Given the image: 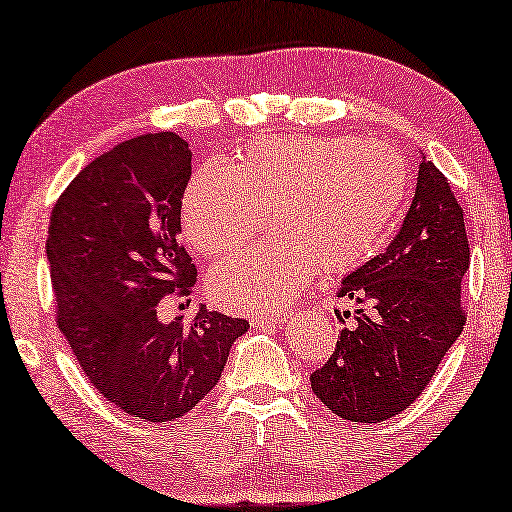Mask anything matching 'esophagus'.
<instances>
[{
	"label": "esophagus",
	"mask_w": 512,
	"mask_h": 512,
	"mask_svg": "<svg viewBox=\"0 0 512 512\" xmlns=\"http://www.w3.org/2000/svg\"><path fill=\"white\" fill-rule=\"evenodd\" d=\"M288 313L286 311H279V313H265V316H256L251 320V325L254 327H270V325H277V322L286 320Z\"/></svg>",
	"instance_id": "1"
}]
</instances>
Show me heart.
Here are the masks:
<instances>
[{
	"mask_svg": "<svg viewBox=\"0 0 512 512\" xmlns=\"http://www.w3.org/2000/svg\"><path fill=\"white\" fill-rule=\"evenodd\" d=\"M405 160L380 141L352 137L265 139L231 169L206 164L183 194V231L203 256H224L265 226L254 249L210 274L215 300L229 311L279 309L309 286L320 267L341 274L382 245L407 196Z\"/></svg>",
	"mask_w": 512,
	"mask_h": 512,
	"instance_id": "b5f03b06",
	"label": "heart"
}]
</instances>
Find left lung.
Masks as SVG:
<instances>
[{
  "instance_id": "left-lung-1",
  "label": "left lung",
  "mask_w": 512,
  "mask_h": 512,
  "mask_svg": "<svg viewBox=\"0 0 512 512\" xmlns=\"http://www.w3.org/2000/svg\"><path fill=\"white\" fill-rule=\"evenodd\" d=\"M467 270L465 215L446 176L421 153L398 235L341 281L338 297L359 304L357 322L341 329L334 355L311 375L313 393L345 421L380 423L407 410L462 332Z\"/></svg>"
}]
</instances>
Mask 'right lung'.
Masks as SVG:
<instances>
[{"label":"right lung","instance_id":"right-lung-1","mask_svg":"<svg viewBox=\"0 0 512 512\" xmlns=\"http://www.w3.org/2000/svg\"><path fill=\"white\" fill-rule=\"evenodd\" d=\"M192 176L176 132L123 141L73 178L47 226L57 322L93 387L119 410L162 423L185 416L215 387L242 318L199 306L162 322L160 300L190 295L196 267L180 245Z\"/></svg>","mask_w":512,"mask_h":512}]
</instances>
